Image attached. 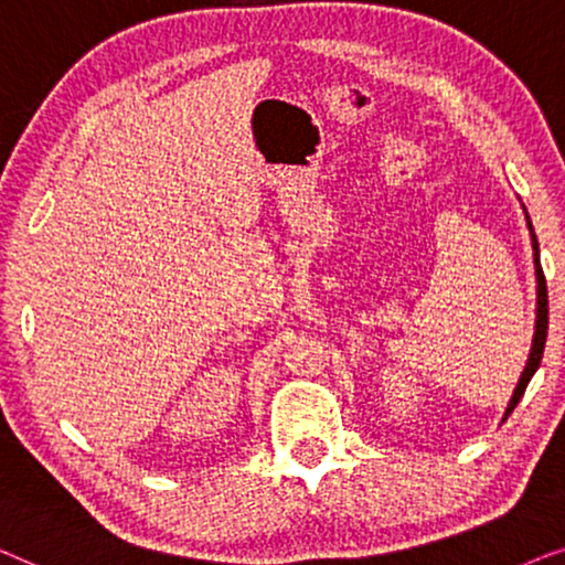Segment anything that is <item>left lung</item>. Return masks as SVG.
Wrapping results in <instances>:
<instances>
[{
    "mask_svg": "<svg viewBox=\"0 0 565 565\" xmlns=\"http://www.w3.org/2000/svg\"><path fill=\"white\" fill-rule=\"evenodd\" d=\"M532 230V224H530ZM532 245H535V270H537V326H535V341H532V351H530V359H527V366H524L522 377H519V385L514 390V395H511L509 401V408H507V416L511 411L516 408V403L522 401L524 390H527L532 374L537 372L540 361H543V351H545V338H547V287H545V274H543V266H540V258H537V239L532 235Z\"/></svg>",
    "mask_w": 565,
    "mask_h": 565,
    "instance_id": "8db88e82",
    "label": "left lung"
}]
</instances>
